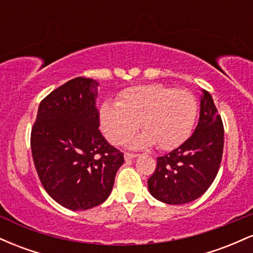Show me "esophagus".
<instances>
[{
	"label": "esophagus",
	"mask_w": 253,
	"mask_h": 253,
	"mask_svg": "<svg viewBox=\"0 0 253 253\" xmlns=\"http://www.w3.org/2000/svg\"><path fill=\"white\" fill-rule=\"evenodd\" d=\"M136 156H138V155H135V153L126 152V153H125V161L128 162V161H130V159H134Z\"/></svg>",
	"instance_id": "1"
}]
</instances>
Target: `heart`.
Masks as SVG:
<instances>
[{
    "instance_id": "b5f03b06",
    "label": "heart",
    "mask_w": 253,
    "mask_h": 253,
    "mask_svg": "<svg viewBox=\"0 0 253 253\" xmlns=\"http://www.w3.org/2000/svg\"><path fill=\"white\" fill-rule=\"evenodd\" d=\"M197 101L188 90L162 84L132 86L121 92L119 102L106 101L100 108V126L112 144L120 145L140 128L143 134L132 147L156 144L171 150L187 140L195 124Z\"/></svg>"
}]
</instances>
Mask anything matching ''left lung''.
Segmentation results:
<instances>
[{"instance_id":"8db88e82","label":"left lung","mask_w":253,"mask_h":253,"mask_svg":"<svg viewBox=\"0 0 253 253\" xmlns=\"http://www.w3.org/2000/svg\"><path fill=\"white\" fill-rule=\"evenodd\" d=\"M200 119L188 140L157 158L147 181L150 194L168 205L199 199L215 179L223 151V125L211 94L202 90Z\"/></svg>"}]
</instances>
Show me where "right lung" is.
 Masks as SVG:
<instances>
[{"mask_svg": "<svg viewBox=\"0 0 253 253\" xmlns=\"http://www.w3.org/2000/svg\"><path fill=\"white\" fill-rule=\"evenodd\" d=\"M97 81L76 77L39 104L31 149L42 187L71 211H85L108 199L124 153L98 126Z\"/></svg>", "mask_w": 253, "mask_h": 253, "instance_id": "obj_1", "label": "right lung"}]
</instances>
